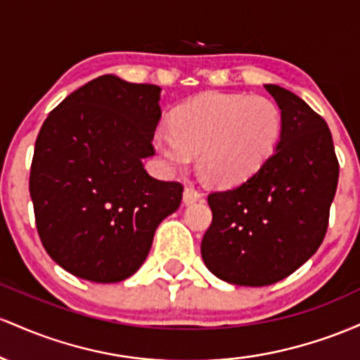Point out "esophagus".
Masks as SVG:
<instances>
[{"label": "esophagus", "instance_id": "1", "mask_svg": "<svg viewBox=\"0 0 360 360\" xmlns=\"http://www.w3.org/2000/svg\"><path fill=\"white\" fill-rule=\"evenodd\" d=\"M202 197H204V193H202L200 191H197L195 187H185V191H184V202L185 204H193V202H197V200H200Z\"/></svg>", "mask_w": 360, "mask_h": 360}]
</instances>
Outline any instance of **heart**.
<instances>
[{"mask_svg":"<svg viewBox=\"0 0 360 360\" xmlns=\"http://www.w3.org/2000/svg\"><path fill=\"white\" fill-rule=\"evenodd\" d=\"M276 102L248 93L209 91L172 114V132L156 131L153 148L165 167L184 169L197 153V168L216 185L248 180L267 163L282 136Z\"/></svg>","mask_w":360,"mask_h":360,"instance_id":"b5f03b06","label":"heart"}]
</instances>
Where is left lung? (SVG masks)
Instances as JSON below:
<instances>
[{
  "instance_id": "left-lung-1",
  "label": "left lung",
  "mask_w": 360,
  "mask_h": 360,
  "mask_svg": "<svg viewBox=\"0 0 360 360\" xmlns=\"http://www.w3.org/2000/svg\"><path fill=\"white\" fill-rule=\"evenodd\" d=\"M265 90L284 120L277 149L243 184L209 193L212 223L200 245L214 276L250 288L276 284L316 253L338 184L325 119L285 88Z\"/></svg>"
}]
</instances>
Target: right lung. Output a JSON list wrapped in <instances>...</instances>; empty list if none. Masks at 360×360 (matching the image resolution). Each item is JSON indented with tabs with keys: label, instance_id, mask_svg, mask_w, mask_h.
Masks as SVG:
<instances>
[{
	"label": "right lung",
	"instance_id": "right-lung-1",
	"mask_svg": "<svg viewBox=\"0 0 360 360\" xmlns=\"http://www.w3.org/2000/svg\"><path fill=\"white\" fill-rule=\"evenodd\" d=\"M156 84L105 75L51 112L35 141L30 197L44 248L76 277L100 284L137 272L161 221L180 207L179 181L153 179L160 122Z\"/></svg>",
	"mask_w": 360,
	"mask_h": 360
}]
</instances>
